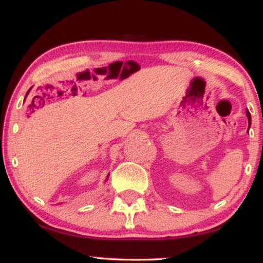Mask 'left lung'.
Listing matches in <instances>:
<instances>
[{
    "label": "left lung",
    "instance_id": "obj_1",
    "mask_svg": "<svg viewBox=\"0 0 263 263\" xmlns=\"http://www.w3.org/2000/svg\"><path fill=\"white\" fill-rule=\"evenodd\" d=\"M247 118H248V122H249V127H248V131H249V128L251 126V115H250L249 110H248V109H247Z\"/></svg>",
    "mask_w": 263,
    "mask_h": 263
}]
</instances>
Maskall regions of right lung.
I'll return each instance as SVG.
<instances>
[{
	"instance_id": "1",
	"label": "right lung",
	"mask_w": 263,
	"mask_h": 263,
	"mask_svg": "<svg viewBox=\"0 0 263 263\" xmlns=\"http://www.w3.org/2000/svg\"><path fill=\"white\" fill-rule=\"evenodd\" d=\"M30 90H31V87H30ZM30 90H29V91H27V93H26V96H27V95H29V92H30ZM108 177H109V174H108V176H107V179H106V180H108Z\"/></svg>"
}]
</instances>
